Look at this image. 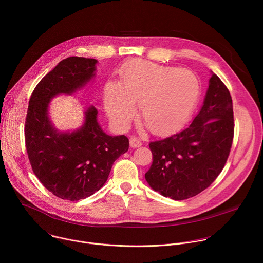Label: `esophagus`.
Segmentation results:
<instances>
[{"label":"esophagus","instance_id":"obj_1","mask_svg":"<svg viewBox=\"0 0 263 263\" xmlns=\"http://www.w3.org/2000/svg\"><path fill=\"white\" fill-rule=\"evenodd\" d=\"M129 141H130V146L131 147H138V146L141 145V141L137 137H134V136L130 137Z\"/></svg>","mask_w":263,"mask_h":263}]
</instances>
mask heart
Returning a JSON list of instances; mask_svg holds the SVG:
<instances>
[{"instance_id":"heart-1","label":"heart","mask_w":263,"mask_h":263,"mask_svg":"<svg viewBox=\"0 0 263 263\" xmlns=\"http://www.w3.org/2000/svg\"><path fill=\"white\" fill-rule=\"evenodd\" d=\"M199 95L200 82L193 71L135 59L123 66L121 84H106L104 104L110 120L124 127L135 114L134 103H139L145 126L164 134L191 114Z\"/></svg>"}]
</instances>
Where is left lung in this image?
<instances>
[{
	"label": "left lung",
	"instance_id": "8db88e82",
	"mask_svg": "<svg viewBox=\"0 0 263 263\" xmlns=\"http://www.w3.org/2000/svg\"><path fill=\"white\" fill-rule=\"evenodd\" d=\"M203 106L182 131L149 142L153 162L144 177L151 189L176 201L197 196L217 178L234 134L228 88L211 71Z\"/></svg>",
	"mask_w": 263,
	"mask_h": 263
}]
</instances>
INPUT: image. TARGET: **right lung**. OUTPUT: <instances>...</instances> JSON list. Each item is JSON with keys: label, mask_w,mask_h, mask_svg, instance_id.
I'll return each mask as SVG.
<instances>
[{"label": "right lung", "mask_w": 263, "mask_h": 263, "mask_svg": "<svg viewBox=\"0 0 263 263\" xmlns=\"http://www.w3.org/2000/svg\"><path fill=\"white\" fill-rule=\"evenodd\" d=\"M97 63L77 56L63 59L37 84L29 101L25 140L32 170L62 200L78 201L102 189L114 162L129 148L125 135L102 130L92 105L84 111L82 126L73 131H59L50 119L51 101L85 87L96 77Z\"/></svg>", "instance_id": "add662e5"}]
</instances>
